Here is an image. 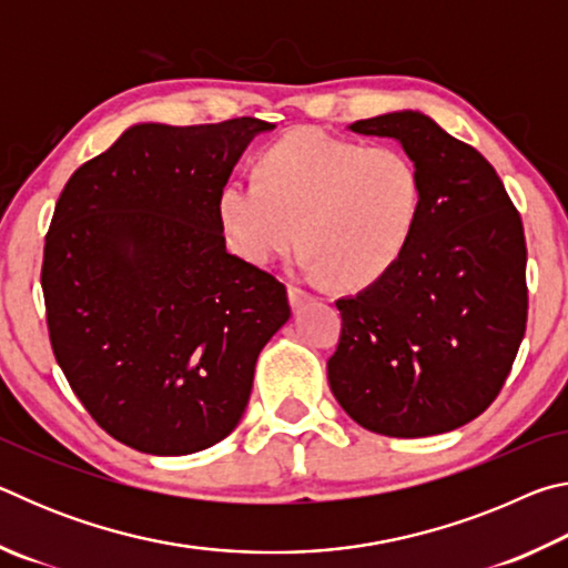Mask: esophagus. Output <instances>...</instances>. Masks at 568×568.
<instances>
[{
	"label": "esophagus",
	"instance_id": "esophagus-1",
	"mask_svg": "<svg viewBox=\"0 0 568 568\" xmlns=\"http://www.w3.org/2000/svg\"><path fill=\"white\" fill-rule=\"evenodd\" d=\"M311 293L307 291H303V287H297V285H287V301H291V305H293V311H297V307H303L307 301H311Z\"/></svg>",
	"mask_w": 568,
	"mask_h": 568
}]
</instances>
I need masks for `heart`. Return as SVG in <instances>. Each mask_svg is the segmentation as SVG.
Instances as JSON below:
<instances>
[{
  "mask_svg": "<svg viewBox=\"0 0 568 568\" xmlns=\"http://www.w3.org/2000/svg\"><path fill=\"white\" fill-rule=\"evenodd\" d=\"M253 180L217 192L225 243L265 265L297 245L307 265L345 287H365L393 271L423 213V175L408 152L363 145L318 128L283 134L255 160Z\"/></svg>",
  "mask_w": 568,
  "mask_h": 568,
  "instance_id": "heart-1",
  "label": "heart"
}]
</instances>
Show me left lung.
Returning <instances> with one entry per match:
<instances>
[{"mask_svg": "<svg viewBox=\"0 0 568 568\" xmlns=\"http://www.w3.org/2000/svg\"><path fill=\"white\" fill-rule=\"evenodd\" d=\"M351 130L398 140L416 160L423 213L393 271L335 301L331 390L373 434H446L491 406L524 341L521 215L491 162L428 114L388 112Z\"/></svg>", "mask_w": 568, "mask_h": 568, "instance_id": "left-lung-1", "label": "left lung"}]
</instances>
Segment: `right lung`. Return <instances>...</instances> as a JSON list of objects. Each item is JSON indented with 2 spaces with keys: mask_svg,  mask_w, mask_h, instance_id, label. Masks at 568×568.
I'll return each instance as SVG.
<instances>
[{
  "mask_svg": "<svg viewBox=\"0 0 568 568\" xmlns=\"http://www.w3.org/2000/svg\"><path fill=\"white\" fill-rule=\"evenodd\" d=\"M275 124H132L67 180L44 237L54 358L120 444L215 446L247 406L257 355L291 318L285 285L225 250L217 192Z\"/></svg>",
  "mask_w": 568,
  "mask_h": 568,
  "instance_id": "add662e5",
  "label": "right lung"
}]
</instances>
